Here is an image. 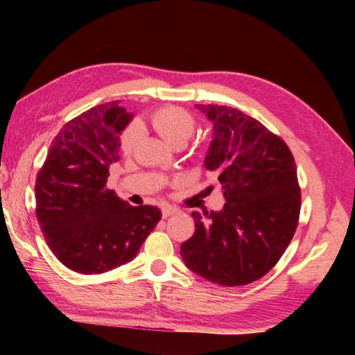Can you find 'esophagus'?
<instances>
[{
    "label": "esophagus",
    "instance_id": "34e87169",
    "mask_svg": "<svg viewBox=\"0 0 355 355\" xmlns=\"http://www.w3.org/2000/svg\"><path fill=\"white\" fill-rule=\"evenodd\" d=\"M178 211H179V210L175 209V207L166 206V207H163V218H168V216H171V214H175V213H178Z\"/></svg>",
    "mask_w": 355,
    "mask_h": 355
}]
</instances>
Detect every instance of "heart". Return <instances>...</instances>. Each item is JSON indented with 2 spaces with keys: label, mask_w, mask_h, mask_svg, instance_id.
<instances>
[{
  "label": "heart",
  "mask_w": 355,
  "mask_h": 355,
  "mask_svg": "<svg viewBox=\"0 0 355 355\" xmlns=\"http://www.w3.org/2000/svg\"><path fill=\"white\" fill-rule=\"evenodd\" d=\"M149 127L163 139V142L168 146L178 144H187L188 139L196 130V121L187 111L168 106L154 112L148 120ZM139 139V130L136 127L128 128L121 137V151L127 155L130 154Z\"/></svg>",
  "instance_id": "b5f03b06"
}]
</instances>
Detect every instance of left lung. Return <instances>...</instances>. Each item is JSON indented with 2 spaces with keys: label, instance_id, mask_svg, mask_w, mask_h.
<instances>
[{
  "label": "left lung",
  "instance_id": "8db88e82",
  "mask_svg": "<svg viewBox=\"0 0 355 355\" xmlns=\"http://www.w3.org/2000/svg\"><path fill=\"white\" fill-rule=\"evenodd\" d=\"M213 124L204 167L216 171L219 211H192L196 232L182 261L204 280L244 286L259 280L292 241L300 211L296 163L288 146L231 106L196 105Z\"/></svg>",
  "mask_w": 355,
  "mask_h": 355
}]
</instances>
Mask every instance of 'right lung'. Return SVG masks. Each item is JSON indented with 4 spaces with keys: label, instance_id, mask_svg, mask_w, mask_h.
I'll use <instances>...</instances> for the list:
<instances>
[{
    "label": "right lung",
    "instance_id": "1",
    "mask_svg": "<svg viewBox=\"0 0 355 355\" xmlns=\"http://www.w3.org/2000/svg\"><path fill=\"white\" fill-rule=\"evenodd\" d=\"M106 102L63 125L35 182L37 218L58 259L80 274L132 262L161 219L155 206H130L106 188L133 115Z\"/></svg>",
    "mask_w": 355,
    "mask_h": 355
}]
</instances>
